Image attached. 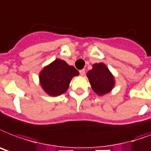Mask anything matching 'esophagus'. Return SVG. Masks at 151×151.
I'll return each mask as SVG.
<instances>
[{"mask_svg": "<svg viewBox=\"0 0 151 151\" xmlns=\"http://www.w3.org/2000/svg\"><path fill=\"white\" fill-rule=\"evenodd\" d=\"M85 73H86V70H85V69H83V70H80L81 75L84 76V75H85Z\"/></svg>", "mask_w": 151, "mask_h": 151, "instance_id": "obj_1", "label": "esophagus"}]
</instances>
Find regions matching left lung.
<instances>
[{"label": "left lung", "instance_id": "1", "mask_svg": "<svg viewBox=\"0 0 151 151\" xmlns=\"http://www.w3.org/2000/svg\"><path fill=\"white\" fill-rule=\"evenodd\" d=\"M91 88L95 93L104 96L110 93L116 85L115 77L104 63H95L87 74Z\"/></svg>", "mask_w": 151, "mask_h": 151}]
</instances>
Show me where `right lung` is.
Masks as SVG:
<instances>
[{"label":"right lung","mask_w":151,"mask_h":151,"mask_svg":"<svg viewBox=\"0 0 151 151\" xmlns=\"http://www.w3.org/2000/svg\"><path fill=\"white\" fill-rule=\"evenodd\" d=\"M78 75L79 72L73 65H68L60 58H56L42 68L39 78L45 93L50 96H57L65 93L72 78Z\"/></svg>","instance_id":"obj_1"}]
</instances>
